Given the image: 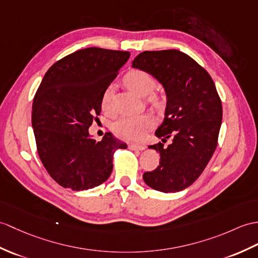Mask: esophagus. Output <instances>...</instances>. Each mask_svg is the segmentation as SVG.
I'll list each match as a JSON object with an SVG mask.
<instances>
[{
    "mask_svg": "<svg viewBox=\"0 0 258 258\" xmlns=\"http://www.w3.org/2000/svg\"><path fill=\"white\" fill-rule=\"evenodd\" d=\"M128 148L132 149V151H144L145 149V146L143 145H136V144H130L128 145Z\"/></svg>",
    "mask_w": 258,
    "mask_h": 258,
    "instance_id": "1",
    "label": "esophagus"
}]
</instances>
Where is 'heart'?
Returning <instances> with one entry per match:
<instances>
[{
    "instance_id": "heart-1",
    "label": "heart",
    "mask_w": 258,
    "mask_h": 258,
    "mask_svg": "<svg viewBox=\"0 0 258 258\" xmlns=\"http://www.w3.org/2000/svg\"><path fill=\"white\" fill-rule=\"evenodd\" d=\"M125 85L140 97H147L156 88V80L146 71L134 70L125 76ZM112 94V87H107L102 95L101 105L102 109L107 111L110 109ZM154 118L151 115H139V116H124L113 124V131L130 141H141L146 135L147 131L153 127Z\"/></svg>"
}]
</instances>
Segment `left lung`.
<instances>
[{
	"label": "left lung",
	"mask_w": 258,
	"mask_h": 258,
	"mask_svg": "<svg viewBox=\"0 0 258 258\" xmlns=\"http://www.w3.org/2000/svg\"><path fill=\"white\" fill-rule=\"evenodd\" d=\"M132 67L152 75L166 93L165 117L155 132L164 147L159 165L143 175L149 187L160 192H178L190 187L205 170L217 148L222 123V103L212 78L187 53L176 49L143 51Z\"/></svg>",
	"instance_id": "obj_1"
}]
</instances>
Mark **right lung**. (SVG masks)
Instances as JSON below:
<instances>
[{"instance_id":"obj_1","label":"right lung","mask_w":258,"mask_h":258,"mask_svg":"<svg viewBox=\"0 0 258 258\" xmlns=\"http://www.w3.org/2000/svg\"><path fill=\"white\" fill-rule=\"evenodd\" d=\"M130 56L98 47L80 49L53 63L41 80L32 125L41 163L61 187H98L111 176L114 153L127 148L111 133L97 142L89 127L100 115L102 95Z\"/></svg>"}]
</instances>
